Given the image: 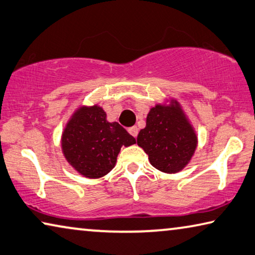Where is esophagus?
Wrapping results in <instances>:
<instances>
[{
  "instance_id": "34e87169",
  "label": "esophagus",
  "mask_w": 255,
  "mask_h": 255,
  "mask_svg": "<svg viewBox=\"0 0 255 255\" xmlns=\"http://www.w3.org/2000/svg\"><path fill=\"white\" fill-rule=\"evenodd\" d=\"M128 131H129V134H130L131 136H134V137H137V135H138V128H137L136 126L129 128Z\"/></svg>"
}]
</instances>
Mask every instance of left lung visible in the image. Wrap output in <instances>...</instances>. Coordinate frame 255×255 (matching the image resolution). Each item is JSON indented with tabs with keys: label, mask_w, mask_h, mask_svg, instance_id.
I'll use <instances>...</instances> for the list:
<instances>
[{
	"label": "left lung",
	"mask_w": 255,
	"mask_h": 255,
	"mask_svg": "<svg viewBox=\"0 0 255 255\" xmlns=\"http://www.w3.org/2000/svg\"><path fill=\"white\" fill-rule=\"evenodd\" d=\"M196 135L179 108L156 106L139 131L137 144L157 170L176 173L189 162L196 148Z\"/></svg>",
	"instance_id": "1"
}]
</instances>
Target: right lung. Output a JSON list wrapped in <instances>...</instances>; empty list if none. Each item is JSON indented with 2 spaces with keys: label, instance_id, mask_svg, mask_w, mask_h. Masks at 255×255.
<instances>
[{
  "label": "right lung",
  "instance_id": "1",
  "mask_svg": "<svg viewBox=\"0 0 255 255\" xmlns=\"http://www.w3.org/2000/svg\"><path fill=\"white\" fill-rule=\"evenodd\" d=\"M136 139L118 123H109L102 108H80L62 134L68 162L87 178H100L115 167L121 146Z\"/></svg>",
  "mask_w": 255,
  "mask_h": 255
}]
</instances>
